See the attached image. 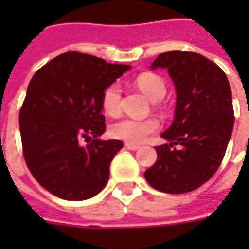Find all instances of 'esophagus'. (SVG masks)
<instances>
[{
    "mask_svg": "<svg viewBox=\"0 0 249 249\" xmlns=\"http://www.w3.org/2000/svg\"><path fill=\"white\" fill-rule=\"evenodd\" d=\"M125 146H126L128 149H130V151H137V149L140 148V145H137V144H132V142H125Z\"/></svg>",
    "mask_w": 249,
    "mask_h": 249,
    "instance_id": "obj_1",
    "label": "esophagus"
}]
</instances>
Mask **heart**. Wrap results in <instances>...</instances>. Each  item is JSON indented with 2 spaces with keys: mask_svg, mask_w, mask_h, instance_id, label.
Segmentation results:
<instances>
[{
  "mask_svg": "<svg viewBox=\"0 0 249 249\" xmlns=\"http://www.w3.org/2000/svg\"><path fill=\"white\" fill-rule=\"evenodd\" d=\"M135 84L146 97L155 103L162 100L167 93V85L164 80L153 73H142L137 76ZM101 108L110 117H117L121 113V88L117 82H113L104 89L101 94ZM157 129H159V121L153 117H148L142 120H119L110 125L109 132L114 139L132 144H140Z\"/></svg>",
  "mask_w": 249,
  "mask_h": 249,
  "instance_id": "b5f03b06",
  "label": "heart"
}]
</instances>
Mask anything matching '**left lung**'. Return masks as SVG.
Returning <instances> with one entry per match:
<instances>
[{
    "label": "left lung",
    "mask_w": 249,
    "mask_h": 249,
    "mask_svg": "<svg viewBox=\"0 0 249 249\" xmlns=\"http://www.w3.org/2000/svg\"><path fill=\"white\" fill-rule=\"evenodd\" d=\"M167 68L178 100L175 120L161 135L169 142L155 146L156 162L144 173L151 187L185 193L213 176L224 159L233 129V105L223 69L198 53H161L152 69Z\"/></svg>",
    "instance_id": "1"
}]
</instances>
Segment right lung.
Here are the masks:
<instances>
[{"instance_id":"obj_1","label":"right lung","mask_w":249,"mask_h":249,"mask_svg":"<svg viewBox=\"0 0 249 249\" xmlns=\"http://www.w3.org/2000/svg\"><path fill=\"white\" fill-rule=\"evenodd\" d=\"M129 68L71 51L32 77L19 110L22 153L33 178L57 197L87 200L108 183L123 141L98 139L105 132L101 94Z\"/></svg>"}]
</instances>
